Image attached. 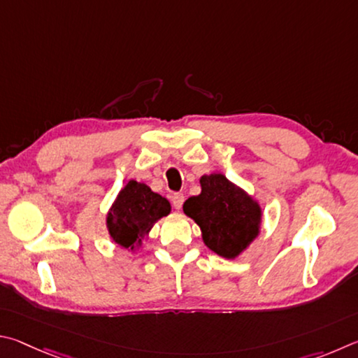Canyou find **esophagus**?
<instances>
[{
    "instance_id": "1",
    "label": "esophagus",
    "mask_w": 358,
    "mask_h": 358,
    "mask_svg": "<svg viewBox=\"0 0 358 358\" xmlns=\"http://www.w3.org/2000/svg\"><path fill=\"white\" fill-rule=\"evenodd\" d=\"M184 199H185L184 193H174V195H173V206H174V209L179 210L180 208H182Z\"/></svg>"
}]
</instances>
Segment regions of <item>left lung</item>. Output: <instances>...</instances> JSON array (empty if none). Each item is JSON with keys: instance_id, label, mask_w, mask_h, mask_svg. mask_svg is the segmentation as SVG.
<instances>
[{"instance_id": "left-lung-1", "label": "left lung", "mask_w": 358, "mask_h": 358, "mask_svg": "<svg viewBox=\"0 0 358 358\" xmlns=\"http://www.w3.org/2000/svg\"><path fill=\"white\" fill-rule=\"evenodd\" d=\"M199 184L201 193L187 199L184 212L201 228L208 248L234 259L259 234L261 206L223 174H206Z\"/></svg>"}]
</instances>
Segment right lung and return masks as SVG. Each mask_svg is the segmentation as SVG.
<instances>
[{
	"mask_svg": "<svg viewBox=\"0 0 358 358\" xmlns=\"http://www.w3.org/2000/svg\"><path fill=\"white\" fill-rule=\"evenodd\" d=\"M169 212L171 204L166 198L154 193L146 184L129 180L106 215V228L117 245L135 250L154 223Z\"/></svg>",
	"mask_w": 358,
	"mask_h": 358,
	"instance_id": "obj_1",
	"label": "right lung"
}]
</instances>
